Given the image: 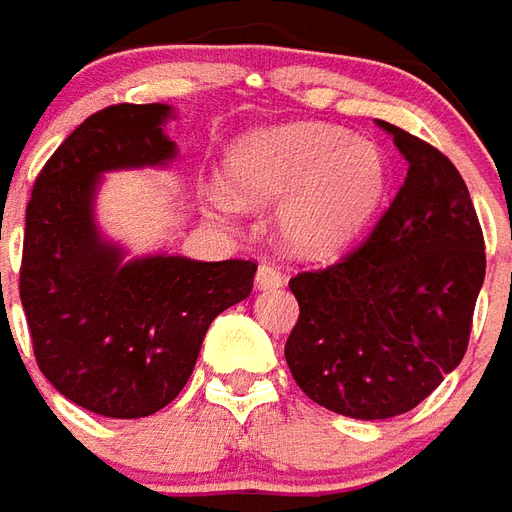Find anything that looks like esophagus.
<instances>
[{"instance_id":"1","label":"esophagus","mask_w":512,"mask_h":512,"mask_svg":"<svg viewBox=\"0 0 512 512\" xmlns=\"http://www.w3.org/2000/svg\"><path fill=\"white\" fill-rule=\"evenodd\" d=\"M285 282V276L279 274L274 266H260L255 274V290H276V287H282Z\"/></svg>"}]
</instances>
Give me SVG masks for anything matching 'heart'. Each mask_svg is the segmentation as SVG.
Returning <instances> with one entry per match:
<instances>
[{"mask_svg": "<svg viewBox=\"0 0 512 512\" xmlns=\"http://www.w3.org/2000/svg\"><path fill=\"white\" fill-rule=\"evenodd\" d=\"M225 179L227 189H211L222 214L279 206L276 244L317 263L342 255L377 217L391 165L374 140L320 121H290L233 140Z\"/></svg>", "mask_w": 512, "mask_h": 512, "instance_id": "1", "label": "heart"}]
</instances>
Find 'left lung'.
<instances>
[{
    "instance_id": "8db88e82",
    "label": "left lung",
    "mask_w": 512,
    "mask_h": 512,
    "mask_svg": "<svg viewBox=\"0 0 512 512\" xmlns=\"http://www.w3.org/2000/svg\"><path fill=\"white\" fill-rule=\"evenodd\" d=\"M407 160V179L369 241L325 271L290 279L301 317L285 358L298 388L347 418L410 412L469 342L486 252L456 165L377 119Z\"/></svg>"
}]
</instances>
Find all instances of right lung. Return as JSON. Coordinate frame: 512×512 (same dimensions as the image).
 Instances as JSON below:
<instances>
[{
  "label": "right lung",
  "mask_w": 512,
  "mask_h": 512,
  "mask_svg": "<svg viewBox=\"0 0 512 512\" xmlns=\"http://www.w3.org/2000/svg\"><path fill=\"white\" fill-rule=\"evenodd\" d=\"M173 105H111L67 135L26 206L21 304L34 358L56 391L105 418H146L176 399L208 325L252 293V260L130 257L102 233L105 173L179 157Z\"/></svg>",
  "instance_id": "add662e5"
}]
</instances>
